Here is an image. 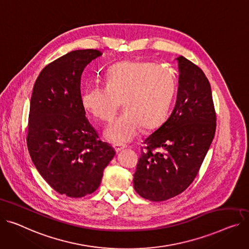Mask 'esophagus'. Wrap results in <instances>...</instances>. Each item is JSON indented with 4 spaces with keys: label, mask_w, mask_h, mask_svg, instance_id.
Here are the masks:
<instances>
[{
    "label": "esophagus",
    "mask_w": 249,
    "mask_h": 249,
    "mask_svg": "<svg viewBox=\"0 0 249 249\" xmlns=\"http://www.w3.org/2000/svg\"><path fill=\"white\" fill-rule=\"evenodd\" d=\"M113 148H114V150L118 153V152H120L121 150H123L124 148H126V146H125V145H119V144H114V145H113Z\"/></svg>",
    "instance_id": "obj_1"
}]
</instances>
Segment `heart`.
I'll use <instances>...</instances> for the list:
<instances>
[{
  "label": "heart",
  "mask_w": 249,
  "mask_h": 249,
  "mask_svg": "<svg viewBox=\"0 0 249 249\" xmlns=\"http://www.w3.org/2000/svg\"><path fill=\"white\" fill-rule=\"evenodd\" d=\"M175 91L172 75L149 62H121L105 75V86L92 85L82 94L81 101L95 118L110 122L120 108L124 113L105 130V138L125 144L136 138L141 126L151 129L166 117Z\"/></svg>",
  "instance_id": "heart-1"
}]
</instances>
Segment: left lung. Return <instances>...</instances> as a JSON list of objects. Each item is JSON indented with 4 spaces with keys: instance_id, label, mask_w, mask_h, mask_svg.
<instances>
[{
    "instance_id": "8db88e82",
    "label": "left lung",
    "mask_w": 249,
    "mask_h": 249,
    "mask_svg": "<svg viewBox=\"0 0 249 249\" xmlns=\"http://www.w3.org/2000/svg\"><path fill=\"white\" fill-rule=\"evenodd\" d=\"M179 85L175 107L144 140L133 183L145 199L164 201L193 182L216 129L212 93L203 71L183 56L177 59Z\"/></svg>"
}]
</instances>
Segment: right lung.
<instances>
[{
	"label": "right lung",
	"instance_id": "right-lung-1",
	"mask_svg": "<svg viewBox=\"0 0 249 249\" xmlns=\"http://www.w3.org/2000/svg\"><path fill=\"white\" fill-rule=\"evenodd\" d=\"M102 53L76 50L48 64L30 103L27 145L33 163L55 191L72 198L93 193L114 149L99 139L81 101V75Z\"/></svg>",
	"mask_w": 249,
	"mask_h": 249
}]
</instances>
